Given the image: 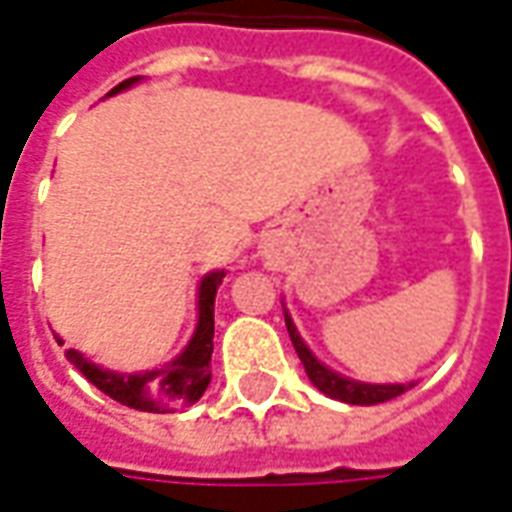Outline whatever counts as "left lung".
<instances>
[{
    "instance_id": "left-lung-1",
    "label": "left lung",
    "mask_w": 512,
    "mask_h": 512,
    "mask_svg": "<svg viewBox=\"0 0 512 512\" xmlns=\"http://www.w3.org/2000/svg\"><path fill=\"white\" fill-rule=\"evenodd\" d=\"M285 328H288V336L294 342V350H297V356H300L302 367H305V373L311 378V384L319 392H325L328 398L353 403V406H373V403L392 401V398H398V395H403L406 389L412 387V384H361V381H350V378L328 370L322 361H316V356L305 347V342L300 339V333H297V328H294V322H291L288 314H285Z\"/></svg>"
}]
</instances>
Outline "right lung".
Returning <instances> with one entry per match:
<instances>
[{
    "instance_id": "add662e5",
    "label": "right lung",
    "mask_w": 512,
    "mask_h": 512,
    "mask_svg": "<svg viewBox=\"0 0 512 512\" xmlns=\"http://www.w3.org/2000/svg\"><path fill=\"white\" fill-rule=\"evenodd\" d=\"M139 78H128L120 86H114L109 95H117L128 89ZM224 280V271H212L198 285V325L190 344L176 356L168 367L151 370V373L120 375L111 370H100L97 364L86 361L78 350H66V358L78 367L103 395H109L123 406L139 409V412H168L179 406L196 403L212 378V333H215V291ZM64 344V342H58Z\"/></svg>"
}]
</instances>
